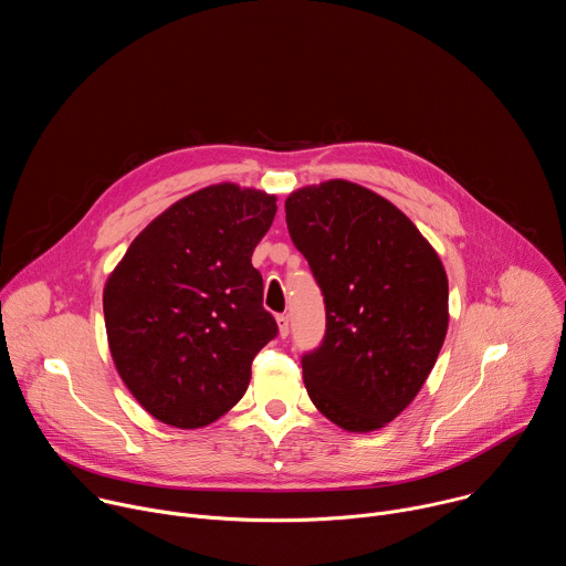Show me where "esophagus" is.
Returning <instances> with one entry per match:
<instances>
[{"label": "esophagus", "instance_id": "esophagus-1", "mask_svg": "<svg viewBox=\"0 0 566 566\" xmlns=\"http://www.w3.org/2000/svg\"><path fill=\"white\" fill-rule=\"evenodd\" d=\"M277 332H280V338H286L289 336V317L286 315H277Z\"/></svg>", "mask_w": 566, "mask_h": 566}]
</instances>
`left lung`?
I'll list each match as a JSON object with an SVG mask.
<instances>
[{
    "mask_svg": "<svg viewBox=\"0 0 566 566\" xmlns=\"http://www.w3.org/2000/svg\"><path fill=\"white\" fill-rule=\"evenodd\" d=\"M286 226L327 306V334L302 358L319 415L347 432L385 428L428 380L448 334V275L391 201L345 179L293 190Z\"/></svg>",
    "mask_w": 566,
    "mask_h": 566,
    "instance_id": "obj_1",
    "label": "left lung"
}]
</instances>
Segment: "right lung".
<instances>
[{
    "instance_id": "1",
    "label": "right lung",
    "mask_w": 566,
    "mask_h": 566,
    "mask_svg": "<svg viewBox=\"0 0 566 566\" xmlns=\"http://www.w3.org/2000/svg\"><path fill=\"white\" fill-rule=\"evenodd\" d=\"M277 197L223 181L151 219L109 273L105 329L118 376L156 421L197 430L230 412L275 338L251 258Z\"/></svg>"
}]
</instances>
